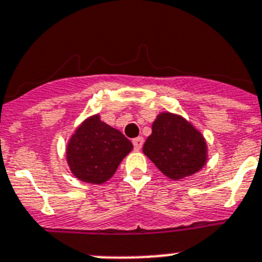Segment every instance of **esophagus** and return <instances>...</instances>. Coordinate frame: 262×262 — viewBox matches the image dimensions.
<instances>
[{
	"instance_id": "34e87169",
	"label": "esophagus",
	"mask_w": 262,
	"mask_h": 262,
	"mask_svg": "<svg viewBox=\"0 0 262 262\" xmlns=\"http://www.w3.org/2000/svg\"><path fill=\"white\" fill-rule=\"evenodd\" d=\"M133 146H134V150H141L143 146V138L142 137H137V138H134L133 140Z\"/></svg>"
}]
</instances>
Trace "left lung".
<instances>
[{"instance_id": "obj_1", "label": "left lung", "mask_w": 262, "mask_h": 262, "mask_svg": "<svg viewBox=\"0 0 262 262\" xmlns=\"http://www.w3.org/2000/svg\"><path fill=\"white\" fill-rule=\"evenodd\" d=\"M143 154L172 180L187 178L202 168L207 159L204 137L178 115L163 112L152 122V133Z\"/></svg>"}]
</instances>
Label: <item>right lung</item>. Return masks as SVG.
Instances as JSON below:
<instances>
[{
	"label": "right lung",
	"instance_id": "obj_1",
	"mask_svg": "<svg viewBox=\"0 0 262 262\" xmlns=\"http://www.w3.org/2000/svg\"><path fill=\"white\" fill-rule=\"evenodd\" d=\"M133 145L121 132L91 116L70 138L67 159L73 175L84 183L103 184L116 172Z\"/></svg>",
	"mask_w": 262,
	"mask_h": 262
}]
</instances>
